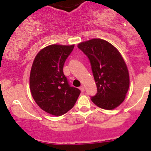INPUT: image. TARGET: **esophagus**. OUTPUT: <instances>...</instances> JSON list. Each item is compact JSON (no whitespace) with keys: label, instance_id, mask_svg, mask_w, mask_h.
<instances>
[{"label":"esophagus","instance_id":"obj_1","mask_svg":"<svg viewBox=\"0 0 151 151\" xmlns=\"http://www.w3.org/2000/svg\"><path fill=\"white\" fill-rule=\"evenodd\" d=\"M80 90L81 91H82V92H84L85 91V88H84V86H81V87H80Z\"/></svg>","mask_w":151,"mask_h":151}]
</instances>
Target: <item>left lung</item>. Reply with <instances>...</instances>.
<instances>
[{"label": "left lung", "mask_w": 151, "mask_h": 151, "mask_svg": "<svg viewBox=\"0 0 151 151\" xmlns=\"http://www.w3.org/2000/svg\"><path fill=\"white\" fill-rule=\"evenodd\" d=\"M78 48L88 58L97 86L91 101L103 109L117 108L124 101L130 85L128 68L120 52L100 38L82 42Z\"/></svg>", "instance_id": "obj_1"}]
</instances>
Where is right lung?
Segmentation results:
<instances>
[{
  "mask_svg": "<svg viewBox=\"0 0 151 151\" xmlns=\"http://www.w3.org/2000/svg\"><path fill=\"white\" fill-rule=\"evenodd\" d=\"M74 45H48L35 56L30 74V89L37 105L46 113L62 116L74 106L80 90L71 87L63 73L65 60Z\"/></svg>",
  "mask_w": 151,
  "mask_h": 151,
  "instance_id": "add662e5",
  "label": "right lung"
}]
</instances>
